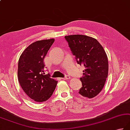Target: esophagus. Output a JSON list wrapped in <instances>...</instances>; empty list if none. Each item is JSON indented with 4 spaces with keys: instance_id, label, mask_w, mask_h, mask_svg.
<instances>
[{
    "instance_id": "1",
    "label": "esophagus",
    "mask_w": 130,
    "mask_h": 130,
    "mask_svg": "<svg viewBox=\"0 0 130 130\" xmlns=\"http://www.w3.org/2000/svg\"><path fill=\"white\" fill-rule=\"evenodd\" d=\"M70 77L69 75H65V77L64 78H62V79H63V80H68V79H70Z\"/></svg>"
}]
</instances>
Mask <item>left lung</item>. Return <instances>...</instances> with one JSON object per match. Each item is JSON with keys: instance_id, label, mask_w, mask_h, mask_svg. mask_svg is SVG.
<instances>
[{"instance_id": "left-lung-1", "label": "left lung", "mask_w": 130, "mask_h": 130, "mask_svg": "<svg viewBox=\"0 0 130 130\" xmlns=\"http://www.w3.org/2000/svg\"><path fill=\"white\" fill-rule=\"evenodd\" d=\"M65 39L78 64L85 67L80 78L82 87L79 93L89 99L95 97L102 90L108 75L105 51L97 40L86 35H68Z\"/></svg>"}]
</instances>
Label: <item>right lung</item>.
Listing matches in <instances>:
<instances>
[{"mask_svg": "<svg viewBox=\"0 0 130 130\" xmlns=\"http://www.w3.org/2000/svg\"><path fill=\"white\" fill-rule=\"evenodd\" d=\"M54 39L38 40L29 45L20 56L18 79L25 93L36 102L47 101L52 95L57 82L45 74L44 58Z\"/></svg>", "mask_w": 130, "mask_h": 130, "instance_id": "add662e5", "label": "right lung"}]
</instances>
